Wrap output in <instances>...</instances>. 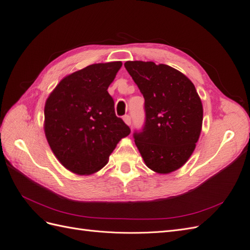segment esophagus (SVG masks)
Masks as SVG:
<instances>
[{"label":"esophagus","instance_id":"34e87169","mask_svg":"<svg viewBox=\"0 0 250 250\" xmlns=\"http://www.w3.org/2000/svg\"><path fill=\"white\" fill-rule=\"evenodd\" d=\"M123 120H124V122H125L126 125H128V126L131 125V119H130L129 116H125V117L123 118Z\"/></svg>","mask_w":250,"mask_h":250}]
</instances>
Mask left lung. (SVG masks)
<instances>
[{"mask_svg":"<svg viewBox=\"0 0 250 250\" xmlns=\"http://www.w3.org/2000/svg\"><path fill=\"white\" fill-rule=\"evenodd\" d=\"M124 66L145 99V127L134 133L144 163L158 174L178 170L194 152L202 128L203 107L195 85L167 64L135 60Z\"/></svg>","mask_w":250,"mask_h":250,"instance_id":"left-lung-1","label":"left lung"}]
</instances>
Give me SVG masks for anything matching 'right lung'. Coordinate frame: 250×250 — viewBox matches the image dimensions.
Listing matches in <instances>:
<instances>
[{
	"instance_id": "obj_1",
	"label": "right lung",
	"mask_w": 250,
	"mask_h": 250,
	"mask_svg": "<svg viewBox=\"0 0 250 250\" xmlns=\"http://www.w3.org/2000/svg\"><path fill=\"white\" fill-rule=\"evenodd\" d=\"M121 62L94 63L63 77L44 104L43 130L59 163L77 175H92L108 163L130 133L115 113L107 92Z\"/></svg>"
}]
</instances>
